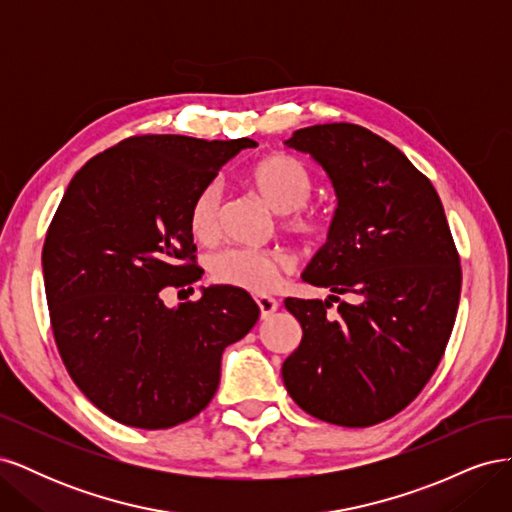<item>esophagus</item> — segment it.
I'll return each instance as SVG.
<instances>
[{"mask_svg": "<svg viewBox=\"0 0 512 512\" xmlns=\"http://www.w3.org/2000/svg\"><path fill=\"white\" fill-rule=\"evenodd\" d=\"M256 303H258V309H260V316L262 318H269L277 309V301L273 297H265V294H258Z\"/></svg>", "mask_w": 512, "mask_h": 512, "instance_id": "obj_1", "label": "esophagus"}]
</instances>
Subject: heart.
<instances>
[{
    "label": "heart",
    "instance_id": "b5f03b06",
    "mask_svg": "<svg viewBox=\"0 0 512 512\" xmlns=\"http://www.w3.org/2000/svg\"><path fill=\"white\" fill-rule=\"evenodd\" d=\"M247 183L273 211L280 213V228L286 235L307 245L327 239L331 218L322 209L307 205L314 192V177L301 160L288 153H271L247 170ZM220 218L222 190L218 183H209L190 205V235L198 243H213L220 235ZM288 269L290 260L280 250L226 247L209 260V273L215 284L256 294L271 292Z\"/></svg>",
    "mask_w": 512,
    "mask_h": 512
}]
</instances>
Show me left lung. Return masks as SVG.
<instances>
[{
	"label": "left lung",
	"instance_id": "obj_1",
	"mask_svg": "<svg viewBox=\"0 0 512 512\" xmlns=\"http://www.w3.org/2000/svg\"><path fill=\"white\" fill-rule=\"evenodd\" d=\"M286 145L320 162L337 194L329 239L303 273L333 294L284 301L303 329L282 365L286 391L324 423L376 425L410 406L442 361L461 294L451 228L431 181L367 128L322 123Z\"/></svg>",
	"mask_w": 512,
	"mask_h": 512
}]
</instances>
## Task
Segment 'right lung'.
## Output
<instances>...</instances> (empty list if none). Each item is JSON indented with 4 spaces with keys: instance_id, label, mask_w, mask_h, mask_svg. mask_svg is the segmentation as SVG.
<instances>
[{
    "instance_id": "obj_1",
    "label": "right lung",
    "mask_w": 512,
    "mask_h": 512,
    "mask_svg": "<svg viewBox=\"0 0 512 512\" xmlns=\"http://www.w3.org/2000/svg\"><path fill=\"white\" fill-rule=\"evenodd\" d=\"M256 145L130 136L91 158L61 198L42 247L53 337L74 384L117 423L168 429L203 412L224 348L256 324L254 299L230 286L164 305L166 288L203 275L188 228L194 196Z\"/></svg>"
}]
</instances>
